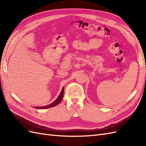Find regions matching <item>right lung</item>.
Returning <instances> with one entry per match:
<instances>
[{"mask_svg": "<svg viewBox=\"0 0 146 146\" xmlns=\"http://www.w3.org/2000/svg\"><path fill=\"white\" fill-rule=\"evenodd\" d=\"M63 93H64V88H63L62 90H61V91L60 92L59 96L58 97V98H57L54 102L49 104V105H48L44 106V107H35V108H36L37 109H46V108H50V107H54V106H56V105H58L60 102L61 100H62V99L63 98Z\"/></svg>", "mask_w": 146, "mask_h": 146, "instance_id": "1", "label": "right lung"}]
</instances>
